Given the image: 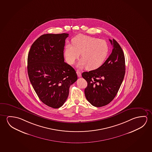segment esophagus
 Returning a JSON list of instances; mask_svg holds the SVG:
<instances>
[{
  "label": "esophagus",
  "mask_w": 152,
  "mask_h": 152,
  "mask_svg": "<svg viewBox=\"0 0 152 152\" xmlns=\"http://www.w3.org/2000/svg\"><path fill=\"white\" fill-rule=\"evenodd\" d=\"M77 77H81V73L79 71H78V70L77 71Z\"/></svg>",
  "instance_id": "34e87169"
}]
</instances>
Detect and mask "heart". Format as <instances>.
<instances>
[{
	"instance_id": "b5f03b06",
	"label": "heart",
	"mask_w": 152,
	"mask_h": 152,
	"mask_svg": "<svg viewBox=\"0 0 152 152\" xmlns=\"http://www.w3.org/2000/svg\"><path fill=\"white\" fill-rule=\"evenodd\" d=\"M108 52L109 46L104 40L79 35L73 39L72 45L69 44L65 45L64 56L68 64L72 65L80 54L81 59L77 67L93 70L103 64Z\"/></svg>"
}]
</instances>
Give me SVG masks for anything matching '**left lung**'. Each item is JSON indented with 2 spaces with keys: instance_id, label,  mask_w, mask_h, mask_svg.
<instances>
[{
  "instance_id": "1",
  "label": "left lung",
  "mask_w": 152,
  "mask_h": 152,
  "mask_svg": "<svg viewBox=\"0 0 152 152\" xmlns=\"http://www.w3.org/2000/svg\"><path fill=\"white\" fill-rule=\"evenodd\" d=\"M113 51L104 64L96 70L82 73L87 81L85 96L92 106L100 107L109 104L115 97L125 74L124 53L118 42L109 39Z\"/></svg>"
}]
</instances>
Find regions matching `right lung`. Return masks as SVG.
Here are the masks:
<instances>
[{"mask_svg":"<svg viewBox=\"0 0 152 152\" xmlns=\"http://www.w3.org/2000/svg\"><path fill=\"white\" fill-rule=\"evenodd\" d=\"M67 33L41 35L31 45L27 58L30 82L39 99L58 108L68 98L70 86L77 79L75 69L64 62Z\"/></svg>","mask_w":152,"mask_h":152,"instance_id":"obj_1","label":"right lung"}]
</instances>
